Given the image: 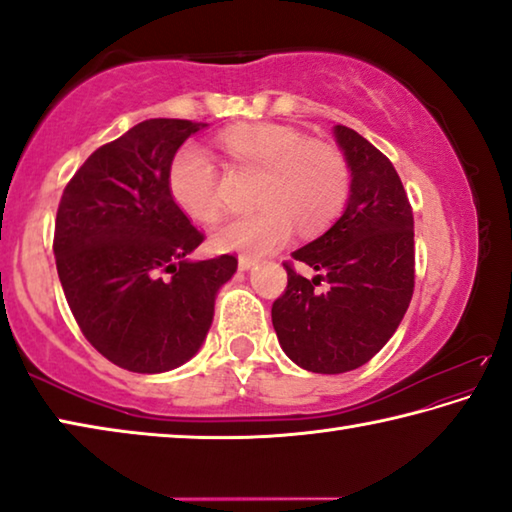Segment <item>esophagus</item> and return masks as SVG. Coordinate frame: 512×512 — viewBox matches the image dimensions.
Listing matches in <instances>:
<instances>
[{
	"label": "esophagus",
	"mask_w": 512,
	"mask_h": 512,
	"mask_svg": "<svg viewBox=\"0 0 512 512\" xmlns=\"http://www.w3.org/2000/svg\"><path fill=\"white\" fill-rule=\"evenodd\" d=\"M257 264V259L253 257H239V271H250Z\"/></svg>",
	"instance_id": "obj_1"
}]
</instances>
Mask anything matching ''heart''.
Instances as JSON below:
<instances>
[{
	"label": "heart",
	"instance_id": "obj_1",
	"mask_svg": "<svg viewBox=\"0 0 512 512\" xmlns=\"http://www.w3.org/2000/svg\"><path fill=\"white\" fill-rule=\"evenodd\" d=\"M221 146L246 167L264 171L259 212L235 216L214 232V246L244 255H266L287 244L298 223L316 232L343 210L350 169L339 149L307 140L284 124H246L228 128ZM169 194L194 221L212 223L221 214L219 171L201 144L180 146L167 173Z\"/></svg>",
	"mask_w": 512,
	"mask_h": 512
}]
</instances>
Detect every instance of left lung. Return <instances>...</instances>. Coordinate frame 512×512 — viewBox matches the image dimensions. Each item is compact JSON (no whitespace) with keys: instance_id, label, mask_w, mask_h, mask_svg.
<instances>
[{"instance_id":"8db88e82","label":"left lung","mask_w":512,"mask_h":512,"mask_svg":"<svg viewBox=\"0 0 512 512\" xmlns=\"http://www.w3.org/2000/svg\"><path fill=\"white\" fill-rule=\"evenodd\" d=\"M334 137L350 169L348 203L332 228L293 250L316 275L284 264L289 284L271 309L284 354L320 375L375 357L402 323L415 280L413 212L393 162L348 126H334Z\"/></svg>"}]
</instances>
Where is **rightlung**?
Instances as JSON below:
<instances>
[{
    "mask_svg": "<svg viewBox=\"0 0 512 512\" xmlns=\"http://www.w3.org/2000/svg\"><path fill=\"white\" fill-rule=\"evenodd\" d=\"M207 124L146 119L103 144L69 180L54 255L81 332L115 366L155 375L201 350L237 259H187L198 232L169 194L171 158Z\"/></svg>",
    "mask_w": 512,
    "mask_h": 512,
    "instance_id": "right-lung-1",
    "label": "right lung"
}]
</instances>
